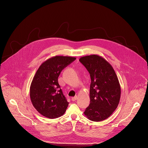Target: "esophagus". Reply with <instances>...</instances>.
<instances>
[{
  "instance_id": "obj_1",
  "label": "esophagus",
  "mask_w": 148,
  "mask_h": 148,
  "mask_svg": "<svg viewBox=\"0 0 148 148\" xmlns=\"http://www.w3.org/2000/svg\"><path fill=\"white\" fill-rule=\"evenodd\" d=\"M77 99V96H75V97H72V101H75V100H76Z\"/></svg>"
}]
</instances>
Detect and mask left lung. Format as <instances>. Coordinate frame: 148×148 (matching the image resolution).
Here are the masks:
<instances>
[{
  "label": "left lung",
  "instance_id": "obj_1",
  "mask_svg": "<svg viewBox=\"0 0 148 148\" xmlns=\"http://www.w3.org/2000/svg\"><path fill=\"white\" fill-rule=\"evenodd\" d=\"M79 61L89 72L91 78L90 103L84 114L91 121H103L119 106L121 97L119 79L112 66L98 55L81 57Z\"/></svg>",
  "mask_w": 148,
  "mask_h": 148
}]
</instances>
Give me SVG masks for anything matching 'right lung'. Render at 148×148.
I'll use <instances>...</instances> for the list:
<instances>
[{"mask_svg":"<svg viewBox=\"0 0 148 148\" xmlns=\"http://www.w3.org/2000/svg\"><path fill=\"white\" fill-rule=\"evenodd\" d=\"M76 58L55 56L44 62L36 72L29 88V96L34 108L48 119H56L64 114L68 106L58 77L61 71Z\"/></svg>","mask_w":148,"mask_h":148,"instance_id":"right-lung-1","label":"right lung"}]
</instances>
